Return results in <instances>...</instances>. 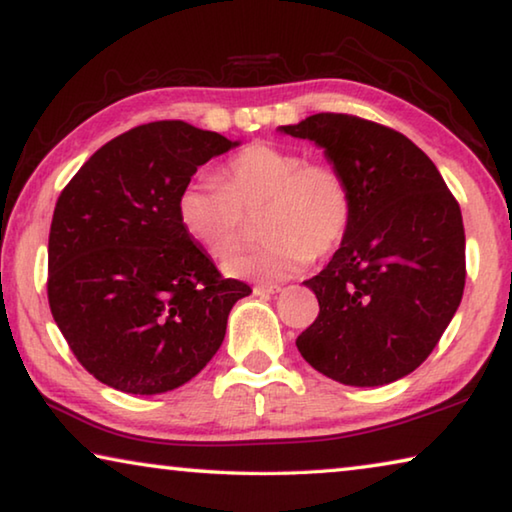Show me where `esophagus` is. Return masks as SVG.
I'll return each instance as SVG.
<instances>
[{"mask_svg": "<svg viewBox=\"0 0 512 512\" xmlns=\"http://www.w3.org/2000/svg\"><path fill=\"white\" fill-rule=\"evenodd\" d=\"M276 292H281L279 286H270V283H261V286H254V295L256 297H270L276 295Z\"/></svg>", "mask_w": 512, "mask_h": 512, "instance_id": "34e87169", "label": "esophagus"}]
</instances>
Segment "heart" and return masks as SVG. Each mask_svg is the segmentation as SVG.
<instances>
[{"label":"heart","instance_id":"obj_1","mask_svg":"<svg viewBox=\"0 0 512 512\" xmlns=\"http://www.w3.org/2000/svg\"><path fill=\"white\" fill-rule=\"evenodd\" d=\"M222 179L195 177L181 188L177 215L188 238L222 258L240 245L245 213L265 211L263 247L224 261L231 279L276 283L313 258L333 254L349 236L354 197L338 167L299 149L256 142L224 165Z\"/></svg>","mask_w":512,"mask_h":512}]
</instances>
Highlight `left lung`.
<instances>
[{"label": "left lung", "mask_w": 512, "mask_h": 512, "mask_svg": "<svg viewBox=\"0 0 512 512\" xmlns=\"http://www.w3.org/2000/svg\"><path fill=\"white\" fill-rule=\"evenodd\" d=\"M279 131L324 149L354 197L349 236L304 281L320 315L297 338L299 354L356 388L404 379L429 358L463 299L458 201L413 140L376 122L317 113Z\"/></svg>", "instance_id": "left-lung-1"}]
</instances>
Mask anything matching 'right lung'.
Segmentation results:
<instances>
[{"label": "right lung", "instance_id": "obj_1", "mask_svg": "<svg viewBox=\"0 0 512 512\" xmlns=\"http://www.w3.org/2000/svg\"><path fill=\"white\" fill-rule=\"evenodd\" d=\"M181 120L142 124L97 149L56 201L47 297L79 363L111 388L161 395L220 349L247 283L222 279L183 231L181 188L238 147Z\"/></svg>", "mask_w": 512, "mask_h": 512}]
</instances>
